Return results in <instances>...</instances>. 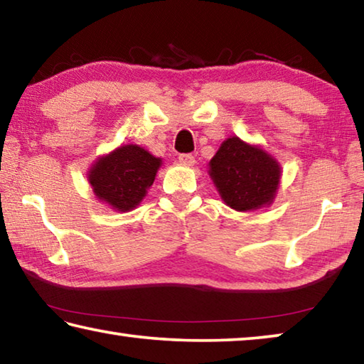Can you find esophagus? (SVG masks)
<instances>
[{
    "label": "esophagus",
    "mask_w": 364,
    "mask_h": 364,
    "mask_svg": "<svg viewBox=\"0 0 364 364\" xmlns=\"http://www.w3.org/2000/svg\"><path fill=\"white\" fill-rule=\"evenodd\" d=\"M178 159H180V164L188 165V167L196 164V157L193 156V154H180V157Z\"/></svg>",
    "instance_id": "esophagus-1"
}]
</instances>
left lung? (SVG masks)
<instances>
[{"label": "left lung", "instance_id": "left-lung-1", "mask_svg": "<svg viewBox=\"0 0 364 364\" xmlns=\"http://www.w3.org/2000/svg\"><path fill=\"white\" fill-rule=\"evenodd\" d=\"M210 176L221 199L234 210L245 212L271 204L281 170L267 152L232 136L210 160Z\"/></svg>", "mask_w": 364, "mask_h": 364}]
</instances>
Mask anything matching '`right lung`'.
Segmentation results:
<instances>
[{"mask_svg":"<svg viewBox=\"0 0 364 364\" xmlns=\"http://www.w3.org/2000/svg\"><path fill=\"white\" fill-rule=\"evenodd\" d=\"M160 159L136 144L122 146L100 159L90 171V183L101 200L120 212L136 207L152 186Z\"/></svg>","mask_w":364,"mask_h":364,"instance_id":"1","label":"right lung"}]
</instances>
